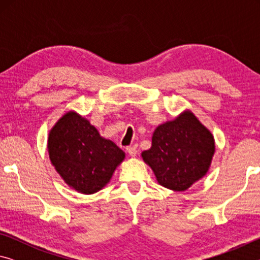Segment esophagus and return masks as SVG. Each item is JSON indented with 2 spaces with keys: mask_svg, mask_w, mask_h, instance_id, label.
<instances>
[{
  "mask_svg": "<svg viewBox=\"0 0 260 260\" xmlns=\"http://www.w3.org/2000/svg\"><path fill=\"white\" fill-rule=\"evenodd\" d=\"M127 152H128V155L131 157H135L136 153H138V150H136V148L134 147H128L127 148Z\"/></svg>",
  "mask_w": 260,
  "mask_h": 260,
  "instance_id": "34e87169",
  "label": "esophagus"
}]
</instances>
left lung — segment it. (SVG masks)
<instances>
[{
	"label": "left lung",
	"mask_w": 260,
	"mask_h": 260,
	"mask_svg": "<svg viewBox=\"0 0 260 260\" xmlns=\"http://www.w3.org/2000/svg\"><path fill=\"white\" fill-rule=\"evenodd\" d=\"M215 151L213 134L190 110L156 127L151 147L141 153L157 182L184 191L204 178Z\"/></svg>",
	"instance_id": "1"
}]
</instances>
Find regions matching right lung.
<instances>
[{"mask_svg": "<svg viewBox=\"0 0 260 260\" xmlns=\"http://www.w3.org/2000/svg\"><path fill=\"white\" fill-rule=\"evenodd\" d=\"M52 166L74 190L91 195L110 182L125 152L76 111L63 114L48 134Z\"/></svg>", "mask_w": 260, "mask_h": 260, "instance_id": "obj_1", "label": "right lung"}]
</instances>
